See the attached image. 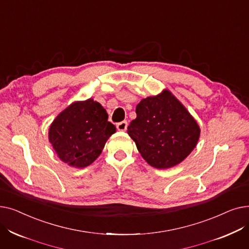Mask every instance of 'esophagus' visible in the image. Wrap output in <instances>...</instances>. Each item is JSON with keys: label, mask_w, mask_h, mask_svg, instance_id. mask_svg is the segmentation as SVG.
<instances>
[{"label": "esophagus", "mask_w": 249, "mask_h": 249, "mask_svg": "<svg viewBox=\"0 0 249 249\" xmlns=\"http://www.w3.org/2000/svg\"><path fill=\"white\" fill-rule=\"evenodd\" d=\"M127 126H128L127 121H122V122H119L117 124V129L119 130V131H125V130L127 129Z\"/></svg>", "instance_id": "34e87169"}]
</instances>
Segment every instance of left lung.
Wrapping results in <instances>:
<instances>
[{
    "instance_id": "1",
    "label": "left lung",
    "mask_w": 249,
    "mask_h": 249,
    "mask_svg": "<svg viewBox=\"0 0 249 249\" xmlns=\"http://www.w3.org/2000/svg\"><path fill=\"white\" fill-rule=\"evenodd\" d=\"M136 115L128 126V134L151 166H175L197 145L200 127L171 91L141 100Z\"/></svg>"
}]
</instances>
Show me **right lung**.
I'll use <instances>...</instances> for the list:
<instances>
[{"mask_svg":"<svg viewBox=\"0 0 249 249\" xmlns=\"http://www.w3.org/2000/svg\"><path fill=\"white\" fill-rule=\"evenodd\" d=\"M116 132L102 105L89 99L62 111L49 128V141L59 159L74 167H86L101 154Z\"/></svg>","mask_w":249,"mask_h":249,"instance_id":"1","label":"right lung"}]
</instances>
